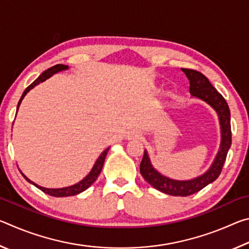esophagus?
<instances>
[{"label":"esophagus","instance_id":"34e87169","mask_svg":"<svg viewBox=\"0 0 249 249\" xmlns=\"http://www.w3.org/2000/svg\"><path fill=\"white\" fill-rule=\"evenodd\" d=\"M142 137V135L138 133V132H132V133H129L128 135H127V140H140V138Z\"/></svg>","mask_w":249,"mask_h":249}]
</instances>
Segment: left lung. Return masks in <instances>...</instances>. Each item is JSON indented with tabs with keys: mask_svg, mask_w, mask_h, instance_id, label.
Returning <instances> with one entry per match:
<instances>
[{
	"mask_svg": "<svg viewBox=\"0 0 249 249\" xmlns=\"http://www.w3.org/2000/svg\"><path fill=\"white\" fill-rule=\"evenodd\" d=\"M184 74L190 81V93L192 96L200 99L211 105L215 109L221 125V146L215 159L210 167V169L197 178L181 181L169 179L160 175L151 165L149 156L145 150L144 157L141 162V174L147 182L153 185L155 189L166 195L175 196H188L200 191L206 185L212 183L220 176L222 168L224 166L227 153L231 145V112L229 104L221 93L214 88L209 79L204 74L193 69H183Z\"/></svg>",
	"mask_w": 249,
	"mask_h": 249,
	"instance_id": "obj_1",
	"label": "left lung"
}]
</instances>
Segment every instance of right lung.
I'll return each instance as SVG.
<instances>
[{"instance_id":"1","label":"right lung","mask_w":249,"mask_h":249,"mask_svg":"<svg viewBox=\"0 0 249 249\" xmlns=\"http://www.w3.org/2000/svg\"><path fill=\"white\" fill-rule=\"evenodd\" d=\"M66 69H68V66H65V65H56V66L52 67V68H49V69H47L46 71H44V72L41 73V74L39 75V77L37 78V79L35 80V81H34V82L31 84V86H28V87L26 88V89H25L24 93L22 94V96H20V100H19V102H18V107H19L20 102H22V100L24 99V96L26 95V93H27V92H28L29 90L33 89V88L35 87V86H37V84H38V83L45 81L46 79H48V78L52 77V75H53V73H57V72H59V71L66 70ZM108 149H109V147H108V148L105 149V150L103 151V153L100 155V157H99L98 160H96V161H95L93 168H92V170L90 171V174L88 175V176L86 177V178L80 181V182H78V183H75V184H73V185H70V187L60 188V189H48V188H44V187H40V185H38V184L34 183L33 181H31L28 178H26V177H25L23 174H22V175H23L24 178L28 181L29 183L34 184L36 188H38L39 190H41V191L45 192V193H47V195L52 196L62 197V196H70L79 195V193H81V192H83L84 190H87V189L89 188L90 185H91L92 183H93L96 179H98L100 172H101V170H102L104 160H105V157H107V154Z\"/></svg>"}]
</instances>
